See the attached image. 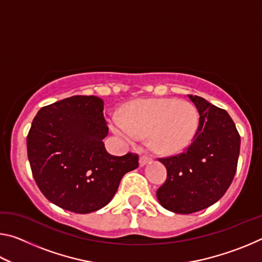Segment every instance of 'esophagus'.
<instances>
[{"label": "esophagus", "instance_id": "1", "mask_svg": "<svg viewBox=\"0 0 262 262\" xmlns=\"http://www.w3.org/2000/svg\"><path fill=\"white\" fill-rule=\"evenodd\" d=\"M151 162V158L148 157V156H141L140 157V166H144L147 165L148 163Z\"/></svg>", "mask_w": 262, "mask_h": 262}]
</instances>
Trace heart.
I'll list each match as a JSON object with an SVG mask.
<instances>
[{"instance_id": "obj_1", "label": "heart", "mask_w": 262, "mask_h": 262, "mask_svg": "<svg viewBox=\"0 0 262 262\" xmlns=\"http://www.w3.org/2000/svg\"><path fill=\"white\" fill-rule=\"evenodd\" d=\"M199 122V111L188 100L140 99L127 104L121 117L111 119L110 127L127 142H134L137 136H149L155 151L174 155L192 143Z\"/></svg>"}]
</instances>
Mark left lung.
Returning a JSON list of instances; mask_svg holds the SVG:
<instances>
[{
  "instance_id": "8db88e82",
  "label": "left lung",
  "mask_w": 262,
  "mask_h": 262,
  "mask_svg": "<svg viewBox=\"0 0 262 262\" xmlns=\"http://www.w3.org/2000/svg\"><path fill=\"white\" fill-rule=\"evenodd\" d=\"M200 114L189 147L177 156L161 158L167 178L157 190L161 206L177 214H192L214 205L236 174L241 136L225 110L188 95Z\"/></svg>"
}]
</instances>
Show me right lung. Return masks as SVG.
I'll use <instances>...</instances> for the list:
<instances>
[{
    "label": "right lung",
    "mask_w": 262,
    "mask_h": 262,
    "mask_svg": "<svg viewBox=\"0 0 262 262\" xmlns=\"http://www.w3.org/2000/svg\"><path fill=\"white\" fill-rule=\"evenodd\" d=\"M108 134L104 101L73 96L39 110L29 132L28 157L41 193L62 209L89 214L112 200L139 156H112L103 140Z\"/></svg>",
    "instance_id": "add662e5"
}]
</instances>
